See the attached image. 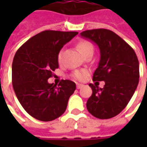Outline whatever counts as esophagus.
I'll use <instances>...</instances> for the list:
<instances>
[{"instance_id":"obj_1","label":"esophagus","mask_w":147,"mask_h":147,"mask_svg":"<svg viewBox=\"0 0 147 147\" xmlns=\"http://www.w3.org/2000/svg\"><path fill=\"white\" fill-rule=\"evenodd\" d=\"M83 86V84H82V83H76L77 89H81Z\"/></svg>"}]
</instances>
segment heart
I'll return each mask as SVG.
<instances>
[{"mask_svg": "<svg viewBox=\"0 0 147 147\" xmlns=\"http://www.w3.org/2000/svg\"><path fill=\"white\" fill-rule=\"evenodd\" d=\"M77 49L80 52V53L83 55H85L86 53H88L90 51H93V45L88 41L86 40H83V41H80V42H78L77 44ZM61 57H62V52H60L59 54H58V61L59 62L61 61ZM87 71L85 70H76L72 74V77H73L75 80H84L87 77Z\"/></svg>", "mask_w": 147, "mask_h": 147, "instance_id": "1", "label": "heart"}]
</instances>
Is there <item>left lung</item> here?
<instances>
[{
    "label": "left lung",
    "instance_id": "obj_1",
    "mask_svg": "<svg viewBox=\"0 0 147 147\" xmlns=\"http://www.w3.org/2000/svg\"><path fill=\"white\" fill-rule=\"evenodd\" d=\"M80 35L98 46L100 61L93 80L105 82L103 88L89 84L92 94L86 102L87 110L98 119L116 117L128 104L138 86L137 56L134 49L112 30L94 29L83 31Z\"/></svg>",
    "mask_w": 147,
    "mask_h": 147
}]
</instances>
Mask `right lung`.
<instances>
[{
	"instance_id": "right-lung-1",
	"label": "right lung",
	"mask_w": 147,
	"mask_h": 147,
	"mask_svg": "<svg viewBox=\"0 0 147 147\" xmlns=\"http://www.w3.org/2000/svg\"><path fill=\"white\" fill-rule=\"evenodd\" d=\"M78 34L75 31L44 30L19 49L12 62V86L23 108L41 121L61 117L70 96L76 88L71 80H61L58 86L49 83L58 68V54L62 47Z\"/></svg>"
}]
</instances>
